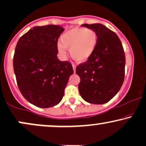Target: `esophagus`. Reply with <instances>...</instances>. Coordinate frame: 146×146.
I'll return each instance as SVG.
<instances>
[{
  "label": "esophagus",
  "instance_id": "obj_1",
  "mask_svg": "<svg viewBox=\"0 0 146 146\" xmlns=\"http://www.w3.org/2000/svg\"><path fill=\"white\" fill-rule=\"evenodd\" d=\"M73 71H74V73H75V71H76V66H75V65L73 64Z\"/></svg>",
  "mask_w": 146,
  "mask_h": 146
}]
</instances>
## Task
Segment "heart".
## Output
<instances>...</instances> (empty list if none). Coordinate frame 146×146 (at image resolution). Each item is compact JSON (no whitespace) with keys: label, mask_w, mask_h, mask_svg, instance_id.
Returning a JSON list of instances; mask_svg holds the SVG:
<instances>
[{"label":"heart","mask_w":146,"mask_h":146,"mask_svg":"<svg viewBox=\"0 0 146 146\" xmlns=\"http://www.w3.org/2000/svg\"><path fill=\"white\" fill-rule=\"evenodd\" d=\"M98 34L95 30L75 27L62 35L57 50L62 58L66 56V49H69L70 56L78 62H84L91 57L97 47Z\"/></svg>","instance_id":"1"}]
</instances>
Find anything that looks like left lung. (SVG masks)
Wrapping results in <instances>:
<instances>
[{
    "instance_id": "1",
    "label": "left lung",
    "mask_w": 146,
    "mask_h": 146,
    "mask_svg": "<svg viewBox=\"0 0 146 146\" xmlns=\"http://www.w3.org/2000/svg\"><path fill=\"white\" fill-rule=\"evenodd\" d=\"M81 26L95 30L98 34V42L91 57L76 67V74L80 78L79 92L88 103L103 104L114 98L123 84L124 51L117 35L104 25Z\"/></svg>"
}]
</instances>
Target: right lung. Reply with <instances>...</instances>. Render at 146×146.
Listing matches in <instances>:
<instances>
[{
  "label": "right lung",
  "mask_w": 146,
  "mask_h": 146,
  "mask_svg": "<svg viewBox=\"0 0 146 146\" xmlns=\"http://www.w3.org/2000/svg\"><path fill=\"white\" fill-rule=\"evenodd\" d=\"M64 30L59 25L34 27L16 44L13 65L18 88L29 103L39 108L61 102L73 73L71 64L57 56L58 38Z\"/></svg>",
  "instance_id": "obj_1"
}]
</instances>
